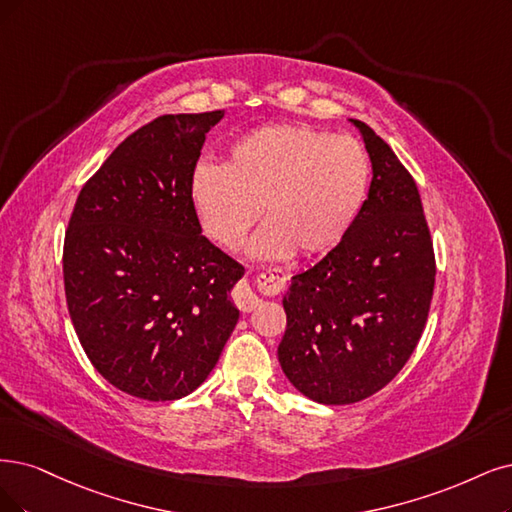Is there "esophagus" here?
Returning a JSON list of instances; mask_svg holds the SVG:
<instances>
[{"mask_svg":"<svg viewBox=\"0 0 512 512\" xmlns=\"http://www.w3.org/2000/svg\"><path fill=\"white\" fill-rule=\"evenodd\" d=\"M287 280H289L287 272H282L278 268L266 270L259 276V289L266 295H278L282 289L287 287ZM234 299H236V306L242 312H251L261 304V299L253 293V289L249 285H240L234 293Z\"/></svg>","mask_w":512,"mask_h":512,"instance_id":"34e87169","label":"esophagus"}]
</instances>
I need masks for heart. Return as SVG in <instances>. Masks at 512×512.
Wrapping results in <instances>:
<instances>
[{
	"mask_svg": "<svg viewBox=\"0 0 512 512\" xmlns=\"http://www.w3.org/2000/svg\"><path fill=\"white\" fill-rule=\"evenodd\" d=\"M367 187L361 143L306 124H274L240 137L225 166L198 164L189 200L223 249H238L263 206L268 223L253 238L251 257H320L346 238Z\"/></svg>",
	"mask_w": 512,
	"mask_h": 512,
	"instance_id": "heart-1",
	"label": "heart"
}]
</instances>
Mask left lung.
Returning <instances> with one entry per match:
<instances>
[{"label":"left lung","mask_w":512,"mask_h":512,"mask_svg":"<svg viewBox=\"0 0 512 512\" xmlns=\"http://www.w3.org/2000/svg\"><path fill=\"white\" fill-rule=\"evenodd\" d=\"M371 185L346 238L291 278L278 361L323 405H350L394 380L418 346L434 291V251L420 192L384 139L358 120Z\"/></svg>","instance_id":"8db88e82"}]
</instances>
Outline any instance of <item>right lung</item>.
<instances>
[{
    "label": "right lung",
    "mask_w": 512,
    "mask_h": 512,
    "mask_svg": "<svg viewBox=\"0 0 512 512\" xmlns=\"http://www.w3.org/2000/svg\"><path fill=\"white\" fill-rule=\"evenodd\" d=\"M225 111L166 113L132 132L82 187L65 234L67 308L105 380L175 401L213 371L244 268L202 236L189 179Z\"/></svg>",
    "instance_id": "add662e5"
}]
</instances>
